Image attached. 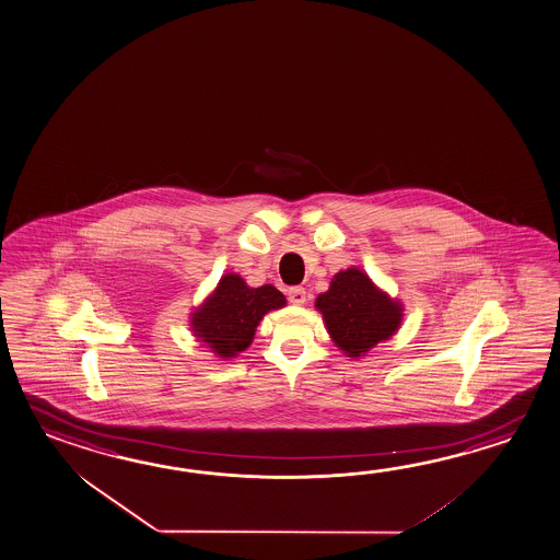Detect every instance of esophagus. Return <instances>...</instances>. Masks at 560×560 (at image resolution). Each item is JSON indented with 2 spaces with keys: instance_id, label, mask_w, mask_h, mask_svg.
Listing matches in <instances>:
<instances>
[{
  "instance_id": "esophagus-1",
  "label": "esophagus",
  "mask_w": 560,
  "mask_h": 560,
  "mask_svg": "<svg viewBox=\"0 0 560 560\" xmlns=\"http://www.w3.org/2000/svg\"><path fill=\"white\" fill-rule=\"evenodd\" d=\"M287 295H289V301L293 305H305L307 303V291L303 287H291Z\"/></svg>"
}]
</instances>
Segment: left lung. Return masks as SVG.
Instances as JSON below:
<instances>
[{"mask_svg": "<svg viewBox=\"0 0 560 560\" xmlns=\"http://www.w3.org/2000/svg\"><path fill=\"white\" fill-rule=\"evenodd\" d=\"M319 308L332 342L347 357H365L400 327L402 305L388 298L361 269L339 271L329 291L320 293Z\"/></svg>", "mask_w": 560, "mask_h": 560, "instance_id": "left-lung-1", "label": "left lung"}]
</instances>
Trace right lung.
<instances>
[{
  "mask_svg": "<svg viewBox=\"0 0 560 560\" xmlns=\"http://www.w3.org/2000/svg\"><path fill=\"white\" fill-rule=\"evenodd\" d=\"M285 303L273 285L249 287L240 275H223L218 289L195 308L191 331L221 359L237 357L252 345L259 320Z\"/></svg>",
  "mask_w": 560,
  "mask_h": 560,
  "instance_id": "add662e5",
  "label": "right lung"
}]
</instances>
